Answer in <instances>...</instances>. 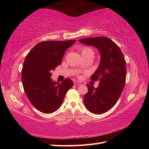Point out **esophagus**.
<instances>
[{
    "mask_svg": "<svg viewBox=\"0 0 149 149\" xmlns=\"http://www.w3.org/2000/svg\"><path fill=\"white\" fill-rule=\"evenodd\" d=\"M74 84H75V85H77V86H81V83H79V82L75 81V82H74Z\"/></svg>",
    "mask_w": 149,
    "mask_h": 149,
    "instance_id": "1",
    "label": "esophagus"
}]
</instances>
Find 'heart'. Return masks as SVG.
<instances>
[{
  "label": "heart",
  "instance_id": "1",
  "mask_svg": "<svg viewBox=\"0 0 149 149\" xmlns=\"http://www.w3.org/2000/svg\"><path fill=\"white\" fill-rule=\"evenodd\" d=\"M80 52L82 56L86 55V54H91L92 56L94 55V51L93 50L90 48L89 47H81L80 49ZM78 77H81V75L79 74H77Z\"/></svg>",
  "mask_w": 149,
  "mask_h": 149
}]
</instances>
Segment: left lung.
Masks as SVG:
<instances>
[{
  "label": "left lung",
  "instance_id": "left-lung-1",
  "mask_svg": "<svg viewBox=\"0 0 149 149\" xmlns=\"http://www.w3.org/2000/svg\"><path fill=\"white\" fill-rule=\"evenodd\" d=\"M79 42L97 47L100 53V63L91 80L99 81L97 88L87 84L84 96L86 109L94 114L108 111L120 97L126 81V61L119 47L106 36L79 40Z\"/></svg>",
  "mask_w": 149,
  "mask_h": 149
}]
</instances>
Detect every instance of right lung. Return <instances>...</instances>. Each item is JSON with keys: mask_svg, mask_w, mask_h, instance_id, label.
Returning a JSON list of instances; mask_svg holds the SVG:
<instances>
[{"mask_svg": "<svg viewBox=\"0 0 149 149\" xmlns=\"http://www.w3.org/2000/svg\"><path fill=\"white\" fill-rule=\"evenodd\" d=\"M76 40L45 41L34 46L26 56L22 70L24 90L32 105L43 113H51L61 106L67 91L74 84L66 78L53 81L52 70L61 63L66 50Z\"/></svg>", "mask_w": 149, "mask_h": 149, "instance_id": "right-lung-1", "label": "right lung"}]
</instances>
